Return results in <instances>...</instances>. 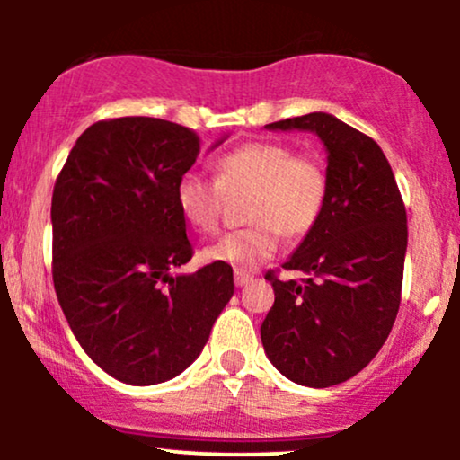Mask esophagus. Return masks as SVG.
I'll use <instances>...</instances> for the list:
<instances>
[{
    "label": "esophagus",
    "mask_w": 460,
    "mask_h": 460,
    "mask_svg": "<svg viewBox=\"0 0 460 460\" xmlns=\"http://www.w3.org/2000/svg\"><path fill=\"white\" fill-rule=\"evenodd\" d=\"M234 279H235V285H237V288H242V285H246L248 281H252V274H251V272H246V270H235Z\"/></svg>",
    "instance_id": "obj_1"
}]
</instances>
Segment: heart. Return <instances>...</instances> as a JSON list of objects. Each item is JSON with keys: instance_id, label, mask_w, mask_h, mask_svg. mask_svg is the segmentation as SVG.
<instances>
[{"instance_id": "1", "label": "heart", "mask_w": 460, "mask_h": 460, "mask_svg": "<svg viewBox=\"0 0 460 460\" xmlns=\"http://www.w3.org/2000/svg\"><path fill=\"white\" fill-rule=\"evenodd\" d=\"M329 188V171L318 155L296 153L288 142L255 140L220 155L216 179L197 172L179 177L175 200L183 220L209 235L220 229L226 197L251 192L246 200L251 225L220 237L205 257L252 270L277 252L281 234L294 240L318 225Z\"/></svg>"}]
</instances>
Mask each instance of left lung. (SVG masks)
Segmentation results:
<instances>
[{"label":"left lung","instance_id":"8db88e82","mask_svg":"<svg viewBox=\"0 0 460 460\" xmlns=\"http://www.w3.org/2000/svg\"><path fill=\"white\" fill-rule=\"evenodd\" d=\"M268 129L315 131L329 151V199L318 225L283 263L303 279L266 272L274 305L261 344L289 381L332 387L376 357L402 296L406 209L387 157L369 136L311 112Z\"/></svg>","mask_w":460,"mask_h":460}]
</instances>
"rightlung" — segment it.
Instances as JSON below:
<instances>
[{"label": "right lung", "mask_w": 460, "mask_h": 460, "mask_svg": "<svg viewBox=\"0 0 460 460\" xmlns=\"http://www.w3.org/2000/svg\"><path fill=\"white\" fill-rule=\"evenodd\" d=\"M200 153L197 131L151 119L99 120L79 136L51 197V274L79 346L128 385L175 378L234 296V268L192 260L175 188Z\"/></svg>", "instance_id": "right-lung-1"}]
</instances>
